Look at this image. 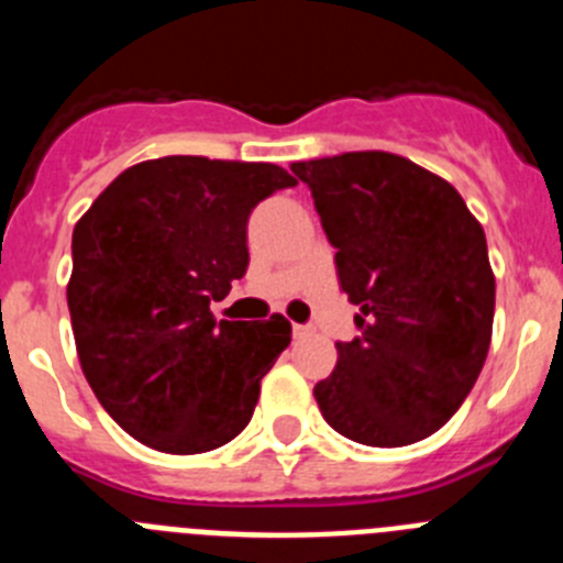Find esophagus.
Here are the masks:
<instances>
[{"label": "esophagus", "mask_w": 563, "mask_h": 563, "mask_svg": "<svg viewBox=\"0 0 563 563\" xmlns=\"http://www.w3.org/2000/svg\"><path fill=\"white\" fill-rule=\"evenodd\" d=\"M312 332V327H305V324H292V335L296 338H307Z\"/></svg>", "instance_id": "obj_1"}]
</instances>
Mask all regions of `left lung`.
<instances>
[{
	"mask_svg": "<svg viewBox=\"0 0 563 563\" xmlns=\"http://www.w3.org/2000/svg\"><path fill=\"white\" fill-rule=\"evenodd\" d=\"M335 247L355 341L316 383L338 434L375 449L426 440L471 395L494 332L496 278L479 220L449 180L389 152L292 163Z\"/></svg>",
	"mask_w": 563,
	"mask_h": 563,
	"instance_id": "obj_1",
	"label": "left lung"
}]
</instances>
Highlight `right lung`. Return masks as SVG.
I'll use <instances>...</instances> for the list:
<instances>
[{"label":"right lung","instance_id":"right-lung-1","mask_svg":"<svg viewBox=\"0 0 563 563\" xmlns=\"http://www.w3.org/2000/svg\"><path fill=\"white\" fill-rule=\"evenodd\" d=\"M296 186L273 163L172 154L118 174L73 231L67 307L107 415L163 454H206L251 422L290 321H217L247 271V217Z\"/></svg>","mask_w":563,"mask_h":563}]
</instances>
